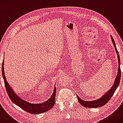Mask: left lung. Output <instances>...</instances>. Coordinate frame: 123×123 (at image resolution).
I'll use <instances>...</instances> for the list:
<instances>
[{"label":"left lung","mask_w":123,"mask_h":123,"mask_svg":"<svg viewBox=\"0 0 123 123\" xmlns=\"http://www.w3.org/2000/svg\"><path fill=\"white\" fill-rule=\"evenodd\" d=\"M111 38L112 39V42L113 44V45L115 48V50H116V53L117 54V57L118 60V74L117 75L116 78L115 79L114 83L113 84L112 87H111L110 90H108L107 92L105 93V94L102 96L100 98H99L97 100H92L90 101H87L83 100L82 99H81L80 97L77 95L78 97V102L80 104L83 106L85 107H87V108H96V107H100L104 106L105 104H106L107 102L110 101V99L112 97V95H113L115 91H116L117 88L119 86V84L120 80V77H121V71H120V56L118 54V51L117 49L116 43L114 40V39L113 38L112 36H111Z\"/></svg>","instance_id":"obj_1"}]
</instances>
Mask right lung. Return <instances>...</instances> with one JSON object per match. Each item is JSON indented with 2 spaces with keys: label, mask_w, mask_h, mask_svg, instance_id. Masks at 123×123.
Here are the masks:
<instances>
[{
  "label": "right lung",
  "mask_w": 123,
  "mask_h": 123,
  "mask_svg": "<svg viewBox=\"0 0 123 123\" xmlns=\"http://www.w3.org/2000/svg\"><path fill=\"white\" fill-rule=\"evenodd\" d=\"M4 60L2 63V75L4 81V84L6 92L8 94L10 98L12 101V102L16 105L17 106L20 107L23 110L26 112L30 113L31 114H40L42 113H44L49 111L53 107L54 105L55 104V96L56 89L55 85L53 93L50 97V98L44 102L41 103V104H30V102L27 101L22 100L20 98L18 95H17L16 93H15L13 91L12 88L10 86L9 83L7 82L6 79L5 73H4Z\"/></svg>",
  "instance_id": "add662e5"
}]
</instances>
